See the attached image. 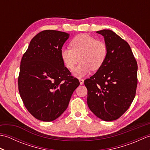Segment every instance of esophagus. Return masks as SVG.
<instances>
[{
	"mask_svg": "<svg viewBox=\"0 0 150 150\" xmlns=\"http://www.w3.org/2000/svg\"><path fill=\"white\" fill-rule=\"evenodd\" d=\"M79 82H80L81 84H84V79H79Z\"/></svg>",
	"mask_w": 150,
	"mask_h": 150,
	"instance_id": "1",
	"label": "esophagus"
}]
</instances>
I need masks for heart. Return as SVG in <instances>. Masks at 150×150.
<instances>
[{
	"label": "heart",
	"mask_w": 150,
	"mask_h": 150,
	"mask_svg": "<svg viewBox=\"0 0 150 150\" xmlns=\"http://www.w3.org/2000/svg\"><path fill=\"white\" fill-rule=\"evenodd\" d=\"M70 47L61 50L60 57L64 65L69 69H73L79 57L80 63L73 69V74L78 78L83 77L91 69H100L106 59V44L88 34L75 37L70 42Z\"/></svg>",
	"instance_id": "1"
}]
</instances>
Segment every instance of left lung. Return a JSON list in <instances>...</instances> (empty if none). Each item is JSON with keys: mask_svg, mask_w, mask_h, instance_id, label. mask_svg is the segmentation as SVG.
I'll use <instances>...</instances> for the list:
<instances>
[{"mask_svg": "<svg viewBox=\"0 0 150 150\" xmlns=\"http://www.w3.org/2000/svg\"><path fill=\"white\" fill-rule=\"evenodd\" d=\"M104 38L108 55L104 64L84 81L87 103L105 121L119 119L134 99L137 86V63L128 43L110 30L97 31Z\"/></svg>", "mask_w": 150, "mask_h": 150, "instance_id": "1", "label": "left lung"}]
</instances>
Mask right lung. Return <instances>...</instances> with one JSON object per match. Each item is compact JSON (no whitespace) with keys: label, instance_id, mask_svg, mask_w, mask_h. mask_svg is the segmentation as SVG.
Here are the masks:
<instances>
[{"label":"right lung","instance_id":"add662e5","mask_svg":"<svg viewBox=\"0 0 150 150\" xmlns=\"http://www.w3.org/2000/svg\"><path fill=\"white\" fill-rule=\"evenodd\" d=\"M69 37L62 31H41L31 40L22 58L19 93L28 111L38 120L50 122L61 115L80 84L60 57Z\"/></svg>","mask_w":150,"mask_h":150}]
</instances>
